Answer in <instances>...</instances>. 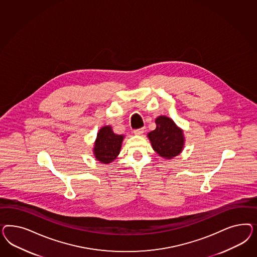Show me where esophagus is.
<instances>
[{"instance_id": "1", "label": "esophagus", "mask_w": 257, "mask_h": 257, "mask_svg": "<svg viewBox=\"0 0 257 257\" xmlns=\"http://www.w3.org/2000/svg\"><path fill=\"white\" fill-rule=\"evenodd\" d=\"M144 133V128H139V129H135L134 134L136 135H142Z\"/></svg>"}]
</instances>
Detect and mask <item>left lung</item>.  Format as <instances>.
<instances>
[{
  "label": "left lung",
  "mask_w": 257,
  "mask_h": 257,
  "mask_svg": "<svg viewBox=\"0 0 257 257\" xmlns=\"http://www.w3.org/2000/svg\"><path fill=\"white\" fill-rule=\"evenodd\" d=\"M156 130L149 133L153 149L164 158L171 159L178 156L184 145L183 133L170 117H158Z\"/></svg>",
  "instance_id": "left-lung-1"
}]
</instances>
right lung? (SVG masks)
<instances>
[{"label":"right lung","mask_w":257,"mask_h":257,"mask_svg":"<svg viewBox=\"0 0 257 257\" xmlns=\"http://www.w3.org/2000/svg\"><path fill=\"white\" fill-rule=\"evenodd\" d=\"M122 136L114 134L110 126L102 127L97 135L94 154L101 163L112 162L119 154Z\"/></svg>","instance_id":"right-lung-1"}]
</instances>
